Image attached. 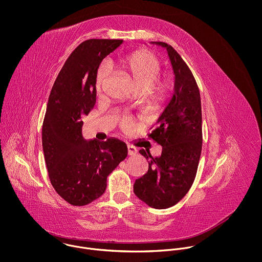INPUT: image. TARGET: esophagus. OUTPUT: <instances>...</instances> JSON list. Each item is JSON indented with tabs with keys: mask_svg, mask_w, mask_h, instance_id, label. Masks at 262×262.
<instances>
[{
	"mask_svg": "<svg viewBox=\"0 0 262 262\" xmlns=\"http://www.w3.org/2000/svg\"><path fill=\"white\" fill-rule=\"evenodd\" d=\"M127 148H128V154H129V155H135V154L137 153L136 148L133 147V146H131V145H128Z\"/></svg>",
	"mask_w": 262,
	"mask_h": 262,
	"instance_id": "obj_1",
	"label": "esophagus"
}]
</instances>
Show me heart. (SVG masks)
I'll return each instance as SVG.
<instances>
[{"instance_id":"1","label":"heart","mask_w":262,"mask_h":262,"mask_svg":"<svg viewBox=\"0 0 262 262\" xmlns=\"http://www.w3.org/2000/svg\"><path fill=\"white\" fill-rule=\"evenodd\" d=\"M119 72L131 84L136 93H146L153 100L161 101L165 99L172 90V79L165 77L155 81L160 72L158 58L145 50H138L126 55L119 62ZM106 74L103 70L99 72L97 78V94L102 96L103 84ZM124 130L132 128L131 122L126 120L122 123Z\"/></svg>"}]
</instances>
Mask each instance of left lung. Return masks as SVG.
I'll return each instance as SVG.
<instances>
[{
  "instance_id": "obj_1",
  "label": "left lung",
  "mask_w": 262,
  "mask_h": 262,
  "mask_svg": "<svg viewBox=\"0 0 262 262\" xmlns=\"http://www.w3.org/2000/svg\"><path fill=\"white\" fill-rule=\"evenodd\" d=\"M166 49L174 74L173 94L153 125L148 137L161 145L159 156L139 152L148 161L147 172L135 181L134 193L154 209L178 204L191 187L202 152V106L195 79L172 46Z\"/></svg>"
}]
</instances>
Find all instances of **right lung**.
<instances>
[{"label":"right lung","instance_id":"right-lung-1","mask_svg":"<svg viewBox=\"0 0 262 262\" xmlns=\"http://www.w3.org/2000/svg\"><path fill=\"white\" fill-rule=\"evenodd\" d=\"M123 43L89 39L67 59L49 95L42 126V146L50 183L73 206H84L106 190L107 178L127 156L117 139L85 140L83 117L96 104L97 74L102 60Z\"/></svg>","mask_w":262,"mask_h":262}]
</instances>
